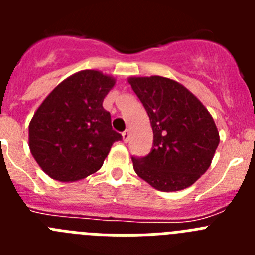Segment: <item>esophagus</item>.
<instances>
[{
  "mask_svg": "<svg viewBox=\"0 0 255 255\" xmlns=\"http://www.w3.org/2000/svg\"><path fill=\"white\" fill-rule=\"evenodd\" d=\"M123 140L125 141V143H128V141H129V139H130V131L129 130H125V131L123 132Z\"/></svg>",
  "mask_w": 255,
  "mask_h": 255,
  "instance_id": "obj_1",
  "label": "esophagus"
}]
</instances>
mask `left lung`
<instances>
[{"label":"left lung","mask_w":255,"mask_h":255,"mask_svg":"<svg viewBox=\"0 0 255 255\" xmlns=\"http://www.w3.org/2000/svg\"><path fill=\"white\" fill-rule=\"evenodd\" d=\"M132 91L143 103L153 130L148 155L132 157L140 179L161 191L189 188L209 168L220 143L212 115L194 94L163 76H131Z\"/></svg>","instance_id":"left-lung-1"}]
</instances>
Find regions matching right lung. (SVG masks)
<instances>
[{
  "instance_id": "obj_1",
  "label": "right lung",
  "mask_w": 255,
  "mask_h": 255,
  "mask_svg": "<svg viewBox=\"0 0 255 255\" xmlns=\"http://www.w3.org/2000/svg\"><path fill=\"white\" fill-rule=\"evenodd\" d=\"M115 83L102 71L82 70L62 80L37 108L29 124V148L51 179L73 182L97 172L112 144L121 140L102 106Z\"/></svg>"
}]
</instances>
